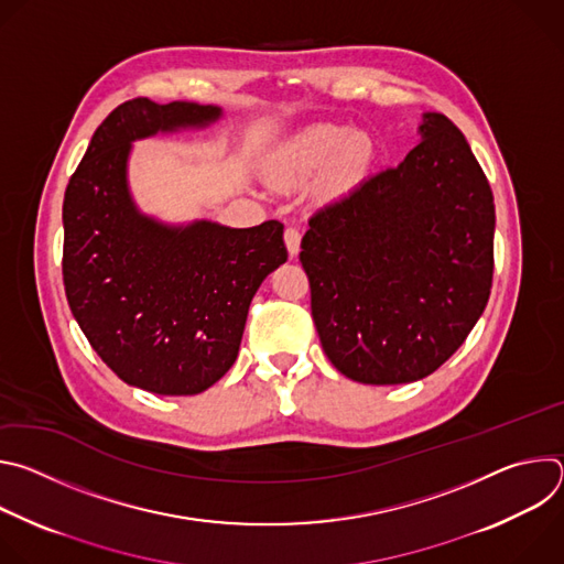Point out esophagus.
<instances>
[{
    "mask_svg": "<svg viewBox=\"0 0 564 564\" xmlns=\"http://www.w3.org/2000/svg\"><path fill=\"white\" fill-rule=\"evenodd\" d=\"M283 238H285V248H288L290 257L294 259L299 254V250H301V231L296 227H288Z\"/></svg>",
    "mask_w": 564,
    "mask_h": 564,
    "instance_id": "obj_1",
    "label": "esophagus"
}]
</instances>
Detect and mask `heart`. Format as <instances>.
I'll use <instances>...</instances> for the list:
<instances>
[{"label": "heart", "instance_id": "obj_1", "mask_svg": "<svg viewBox=\"0 0 564 564\" xmlns=\"http://www.w3.org/2000/svg\"><path fill=\"white\" fill-rule=\"evenodd\" d=\"M375 142L366 131L344 124H312L285 140L270 155V172L281 183H294L330 163V183L348 189L372 163Z\"/></svg>", "mask_w": 564, "mask_h": 564}]
</instances>
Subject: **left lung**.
<instances>
[{"label": "left lung", "instance_id": "8db88e82", "mask_svg": "<svg viewBox=\"0 0 564 564\" xmlns=\"http://www.w3.org/2000/svg\"><path fill=\"white\" fill-rule=\"evenodd\" d=\"M417 133L397 167L318 209L301 240L321 346L359 383L435 372L491 294L489 181L446 116L422 113Z\"/></svg>", "mask_w": 564, "mask_h": 564}]
</instances>
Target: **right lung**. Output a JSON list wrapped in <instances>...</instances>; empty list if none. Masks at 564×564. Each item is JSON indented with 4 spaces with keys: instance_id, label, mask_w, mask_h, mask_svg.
Instances as JSON below:
<instances>
[{
    "instance_id": "add662e5",
    "label": "right lung",
    "mask_w": 564,
    "mask_h": 564,
    "mask_svg": "<svg viewBox=\"0 0 564 564\" xmlns=\"http://www.w3.org/2000/svg\"><path fill=\"white\" fill-rule=\"evenodd\" d=\"M220 120L214 105L129 100L96 129L64 194L70 312L122 381L155 394H198L234 366L257 290L288 261L279 220L167 223L133 198L135 140Z\"/></svg>"
}]
</instances>
